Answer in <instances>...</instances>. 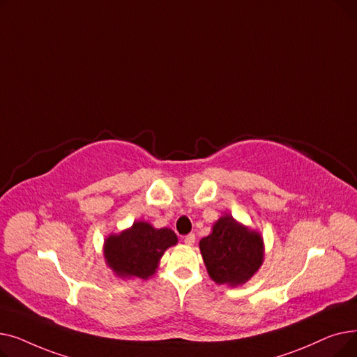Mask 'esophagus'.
I'll return each instance as SVG.
<instances>
[{
  "label": "esophagus",
  "instance_id": "1",
  "mask_svg": "<svg viewBox=\"0 0 357 357\" xmlns=\"http://www.w3.org/2000/svg\"><path fill=\"white\" fill-rule=\"evenodd\" d=\"M183 241H185V245H188V246H192L194 243H195V234H186L185 236V238H183Z\"/></svg>",
  "mask_w": 357,
  "mask_h": 357
}]
</instances>
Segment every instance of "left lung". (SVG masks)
<instances>
[{
  "label": "left lung",
  "instance_id": "obj_1",
  "mask_svg": "<svg viewBox=\"0 0 357 357\" xmlns=\"http://www.w3.org/2000/svg\"><path fill=\"white\" fill-rule=\"evenodd\" d=\"M204 264L215 284L240 285L249 280L264 261L259 233L240 226L233 217H221L213 233L199 241Z\"/></svg>",
  "mask_w": 357,
  "mask_h": 357
}]
</instances>
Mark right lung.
<instances>
[{
    "label": "right lung",
    "instance_id": "right-lung-1",
    "mask_svg": "<svg viewBox=\"0 0 357 357\" xmlns=\"http://www.w3.org/2000/svg\"><path fill=\"white\" fill-rule=\"evenodd\" d=\"M178 237L169 229H153L137 221L133 227L105 240L107 264L120 276L147 279L158 268L163 252L176 245Z\"/></svg>",
    "mask_w": 357,
    "mask_h": 357
}]
</instances>
